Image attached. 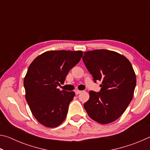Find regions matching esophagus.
Returning a JSON list of instances; mask_svg holds the SVG:
<instances>
[{
    "label": "esophagus",
    "mask_w": 150,
    "mask_h": 150,
    "mask_svg": "<svg viewBox=\"0 0 150 150\" xmlns=\"http://www.w3.org/2000/svg\"><path fill=\"white\" fill-rule=\"evenodd\" d=\"M75 93L76 95H79V94L81 93V91H79V90H75Z\"/></svg>",
    "instance_id": "esophagus-1"
}]
</instances>
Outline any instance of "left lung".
<instances>
[{
	"instance_id": "left-lung-1",
	"label": "left lung",
	"mask_w": 150,
	"mask_h": 150,
	"mask_svg": "<svg viewBox=\"0 0 150 150\" xmlns=\"http://www.w3.org/2000/svg\"><path fill=\"white\" fill-rule=\"evenodd\" d=\"M84 54L83 61L94 82H102L99 92L90 91L84 108L97 122H112L122 115L132 99L136 85L132 66L126 57L113 51L96 50Z\"/></svg>"
}]
</instances>
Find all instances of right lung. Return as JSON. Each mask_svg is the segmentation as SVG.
I'll use <instances>...</instances> for the list:
<instances>
[{
    "instance_id": "obj_1",
    "label": "right lung",
    "mask_w": 150,
    "mask_h": 150,
    "mask_svg": "<svg viewBox=\"0 0 150 150\" xmlns=\"http://www.w3.org/2000/svg\"><path fill=\"white\" fill-rule=\"evenodd\" d=\"M83 56L81 51H48L30 65L24 79L26 99L32 115L40 124L54 128L66 118L73 91H60L65 77Z\"/></svg>"
}]
</instances>
